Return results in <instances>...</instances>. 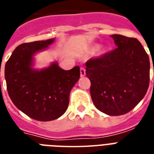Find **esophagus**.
<instances>
[{"label": "esophagus", "instance_id": "1", "mask_svg": "<svg viewBox=\"0 0 154 154\" xmlns=\"http://www.w3.org/2000/svg\"><path fill=\"white\" fill-rule=\"evenodd\" d=\"M86 75V70L83 68V67H81L80 68V76L81 77H84Z\"/></svg>", "mask_w": 154, "mask_h": 154}]
</instances>
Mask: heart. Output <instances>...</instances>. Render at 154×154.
Returning a JSON list of instances; mask_svg holds the SVG:
<instances>
[{"label": "heart", "instance_id": "obj_1", "mask_svg": "<svg viewBox=\"0 0 154 154\" xmlns=\"http://www.w3.org/2000/svg\"><path fill=\"white\" fill-rule=\"evenodd\" d=\"M98 44H94L93 46H91V48H90L89 50H90V51H91V52H93V51H96L97 49H98ZM98 51H99V52H102V48L98 49Z\"/></svg>", "mask_w": 154, "mask_h": 154}]
</instances>
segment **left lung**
<instances>
[{
  "label": "left lung",
  "mask_w": 154,
  "mask_h": 154,
  "mask_svg": "<svg viewBox=\"0 0 154 154\" xmlns=\"http://www.w3.org/2000/svg\"><path fill=\"white\" fill-rule=\"evenodd\" d=\"M118 47L86 63L90 93L95 107L110 116L133 110L146 95L149 84V58L135 38L111 35Z\"/></svg>",
  "instance_id": "obj_1"
}]
</instances>
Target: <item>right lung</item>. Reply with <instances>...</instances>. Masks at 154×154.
Instances as JSON below:
<instances>
[{
    "mask_svg": "<svg viewBox=\"0 0 154 154\" xmlns=\"http://www.w3.org/2000/svg\"><path fill=\"white\" fill-rule=\"evenodd\" d=\"M55 40L20 44L5 67L7 90L12 102L20 111L38 121H52L64 114L71 90L80 76L78 66L65 71L56 61L42 69L34 67V56L46 50Z\"/></svg>",
    "mask_w": 154,
    "mask_h": 154,
    "instance_id": "1",
    "label": "right lung"
}]
</instances>
